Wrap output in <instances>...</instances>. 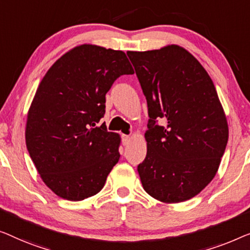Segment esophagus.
<instances>
[{
    "mask_svg": "<svg viewBox=\"0 0 250 250\" xmlns=\"http://www.w3.org/2000/svg\"><path fill=\"white\" fill-rule=\"evenodd\" d=\"M130 140H131V138H130L129 136H126V135H124V136H122V144H124L125 146L128 145V144L130 143Z\"/></svg>",
    "mask_w": 250,
    "mask_h": 250,
    "instance_id": "1",
    "label": "esophagus"
}]
</instances>
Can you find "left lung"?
I'll return each instance as SVG.
<instances>
[{"instance_id": "left-lung-1", "label": "left lung", "mask_w": 250, "mask_h": 250, "mask_svg": "<svg viewBox=\"0 0 250 250\" xmlns=\"http://www.w3.org/2000/svg\"><path fill=\"white\" fill-rule=\"evenodd\" d=\"M126 54L148 105L140 181L160 202H186L215 177L229 138L215 86L198 60L179 45ZM156 118L167 125H155Z\"/></svg>"}]
</instances>
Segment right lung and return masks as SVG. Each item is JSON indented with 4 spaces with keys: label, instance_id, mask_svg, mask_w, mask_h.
<instances>
[{
    "label": "right lung",
    "instance_id": "1",
    "mask_svg": "<svg viewBox=\"0 0 250 250\" xmlns=\"http://www.w3.org/2000/svg\"><path fill=\"white\" fill-rule=\"evenodd\" d=\"M132 73L125 52L83 44L56 60L42 79L24 135L37 172L56 196L78 202L104 187L120 159L121 137L96 125L112 83Z\"/></svg>",
    "mask_w": 250,
    "mask_h": 250
}]
</instances>
